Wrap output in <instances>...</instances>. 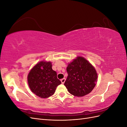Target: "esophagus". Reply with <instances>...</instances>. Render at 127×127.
<instances>
[{"label": "esophagus", "mask_w": 127, "mask_h": 127, "mask_svg": "<svg viewBox=\"0 0 127 127\" xmlns=\"http://www.w3.org/2000/svg\"><path fill=\"white\" fill-rule=\"evenodd\" d=\"M65 81H66V79L65 78H63L61 79V82L62 83V84H64L65 82Z\"/></svg>", "instance_id": "1"}]
</instances>
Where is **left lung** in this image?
<instances>
[{
	"label": "left lung",
	"instance_id": "8db88e82",
	"mask_svg": "<svg viewBox=\"0 0 127 127\" xmlns=\"http://www.w3.org/2000/svg\"><path fill=\"white\" fill-rule=\"evenodd\" d=\"M67 71L68 77L64 85L71 94L82 97L94 88L97 74L94 67L83 57H78L69 64Z\"/></svg>",
	"mask_w": 127,
	"mask_h": 127
}]
</instances>
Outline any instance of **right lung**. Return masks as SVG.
<instances>
[{"label": "right lung", "instance_id": "right-lung-1", "mask_svg": "<svg viewBox=\"0 0 127 127\" xmlns=\"http://www.w3.org/2000/svg\"><path fill=\"white\" fill-rule=\"evenodd\" d=\"M31 90L41 98H47L55 93L57 87L61 84L57 72L52 69L51 62L37 64L30 71L28 77Z\"/></svg>", "mask_w": 127, "mask_h": 127}]
</instances>
